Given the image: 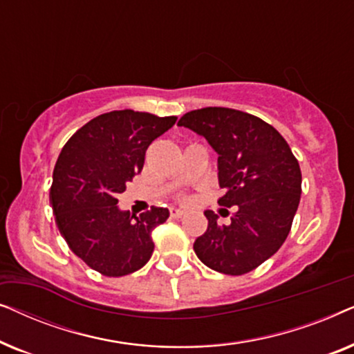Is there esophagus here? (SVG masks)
I'll list each match as a JSON object with an SVG mask.
<instances>
[{
    "instance_id": "34e87169",
    "label": "esophagus",
    "mask_w": 354,
    "mask_h": 354,
    "mask_svg": "<svg viewBox=\"0 0 354 354\" xmlns=\"http://www.w3.org/2000/svg\"><path fill=\"white\" fill-rule=\"evenodd\" d=\"M187 211L182 209V207H177V206L171 207V217H174V219H180V217H183Z\"/></svg>"
}]
</instances>
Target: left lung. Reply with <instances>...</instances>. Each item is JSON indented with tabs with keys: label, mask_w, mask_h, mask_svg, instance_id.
I'll return each mask as SVG.
<instances>
[{
	"label": "left lung",
	"mask_w": 354,
	"mask_h": 354,
	"mask_svg": "<svg viewBox=\"0 0 354 354\" xmlns=\"http://www.w3.org/2000/svg\"><path fill=\"white\" fill-rule=\"evenodd\" d=\"M207 140L217 158L225 195L219 205L235 207L229 225L205 211L207 230L193 250L203 264L227 275H243L279 251L292 229L301 196V171L285 138L253 114L230 108H203L178 124Z\"/></svg>",
	"instance_id": "obj_1"
}]
</instances>
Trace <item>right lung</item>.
Masks as SVG:
<instances>
[{
  "label": "right lung",
  "instance_id": "add662e5",
  "mask_svg": "<svg viewBox=\"0 0 354 354\" xmlns=\"http://www.w3.org/2000/svg\"><path fill=\"white\" fill-rule=\"evenodd\" d=\"M176 115L111 111L91 119L67 140L57 158L50 203L72 253L106 277H122L151 258V232L169 217L151 207L138 217L120 211L118 195L142 172L153 140L176 124Z\"/></svg>",
  "mask_w": 354,
  "mask_h": 354
}]
</instances>
